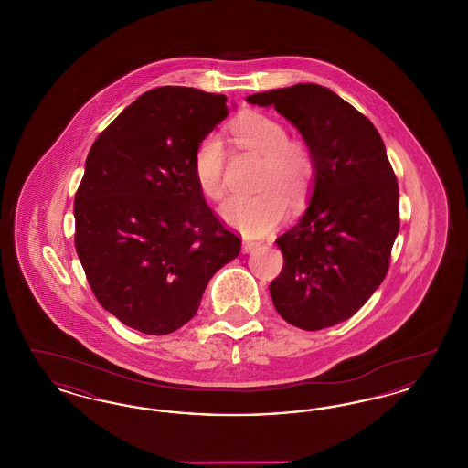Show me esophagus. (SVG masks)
Masks as SVG:
<instances>
[{"label":"esophagus","instance_id":"esophagus-1","mask_svg":"<svg viewBox=\"0 0 468 468\" xmlns=\"http://www.w3.org/2000/svg\"><path fill=\"white\" fill-rule=\"evenodd\" d=\"M260 244L258 242H250V240H244V244H242V250L244 252H250V250H254V249H258Z\"/></svg>","mask_w":468,"mask_h":468}]
</instances>
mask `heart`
I'll return each instance as SVG.
<instances>
[{"mask_svg": "<svg viewBox=\"0 0 468 468\" xmlns=\"http://www.w3.org/2000/svg\"><path fill=\"white\" fill-rule=\"evenodd\" d=\"M229 138L240 149L263 157L256 187L250 197H231L219 210L224 223L245 237H263L286 219L288 200H303L315 176L309 145L290 138L286 126L261 112H245L229 124ZM223 142L207 134L195 147L191 170L201 193L210 200L224 195Z\"/></svg>", "mask_w": 468, "mask_h": 468, "instance_id": "obj_1", "label": "heart"}]
</instances>
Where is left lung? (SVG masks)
<instances>
[{
  "mask_svg": "<svg viewBox=\"0 0 468 468\" xmlns=\"http://www.w3.org/2000/svg\"><path fill=\"white\" fill-rule=\"evenodd\" d=\"M302 133L315 161L312 200L281 235L284 267L270 282L277 312L315 332L355 315L384 281L400 229L399 182L376 126L334 90L296 84L256 92Z\"/></svg>",
  "mask_w": 468,
  "mask_h": 468,
  "instance_id": "8db88e82",
  "label": "left lung"
}]
</instances>
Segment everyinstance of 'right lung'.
<instances>
[{
    "mask_svg": "<svg viewBox=\"0 0 468 468\" xmlns=\"http://www.w3.org/2000/svg\"><path fill=\"white\" fill-rule=\"evenodd\" d=\"M229 109L224 94L144 92L96 138L75 195V249L105 311L168 335L200 307L212 275L240 254L197 186V144Z\"/></svg>",
    "mask_w": 468,
    "mask_h": 468,
    "instance_id": "obj_1",
    "label": "right lung"
}]
</instances>
